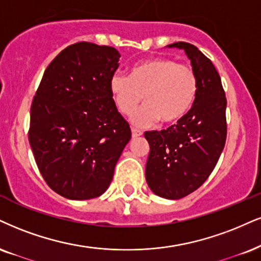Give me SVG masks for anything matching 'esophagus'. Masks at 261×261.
<instances>
[{
	"instance_id": "obj_1",
	"label": "esophagus",
	"mask_w": 261,
	"mask_h": 261,
	"mask_svg": "<svg viewBox=\"0 0 261 261\" xmlns=\"http://www.w3.org/2000/svg\"><path fill=\"white\" fill-rule=\"evenodd\" d=\"M140 136H143V132L139 130V129H137V128H132V137L138 138V137H140Z\"/></svg>"
}]
</instances>
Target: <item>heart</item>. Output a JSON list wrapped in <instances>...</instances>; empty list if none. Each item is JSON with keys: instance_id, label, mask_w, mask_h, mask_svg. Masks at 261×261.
<instances>
[{"instance_id": "obj_1", "label": "heart", "mask_w": 261, "mask_h": 261, "mask_svg": "<svg viewBox=\"0 0 261 261\" xmlns=\"http://www.w3.org/2000/svg\"><path fill=\"white\" fill-rule=\"evenodd\" d=\"M197 77L191 66L167 58H153L132 67L130 76L116 72L110 79V92L122 114L129 115L141 101H146L132 116L140 127L160 120L172 123L184 117L197 94Z\"/></svg>"}]
</instances>
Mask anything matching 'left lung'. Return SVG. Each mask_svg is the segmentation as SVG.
<instances>
[{"mask_svg": "<svg viewBox=\"0 0 261 261\" xmlns=\"http://www.w3.org/2000/svg\"><path fill=\"white\" fill-rule=\"evenodd\" d=\"M184 49L197 77L192 108L176 124L145 132L150 153L146 182L153 194L179 199L197 190L217 166L226 141V96L213 63L194 44H168Z\"/></svg>", "mask_w": 261, "mask_h": 261, "instance_id": "left-lung-1", "label": "left lung"}]
</instances>
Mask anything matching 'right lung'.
<instances>
[{
    "instance_id": "add662e5",
    "label": "right lung",
    "mask_w": 261,
    "mask_h": 261,
    "mask_svg": "<svg viewBox=\"0 0 261 261\" xmlns=\"http://www.w3.org/2000/svg\"><path fill=\"white\" fill-rule=\"evenodd\" d=\"M120 57L114 47L71 44L48 65L34 96L31 150L48 186L65 198L104 194L130 140L110 92Z\"/></svg>"
}]
</instances>
